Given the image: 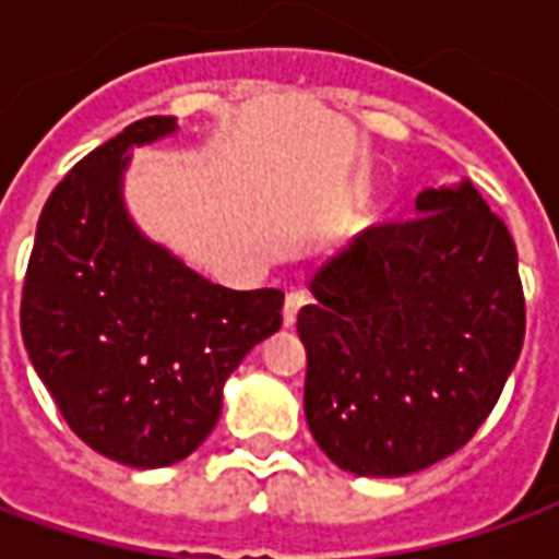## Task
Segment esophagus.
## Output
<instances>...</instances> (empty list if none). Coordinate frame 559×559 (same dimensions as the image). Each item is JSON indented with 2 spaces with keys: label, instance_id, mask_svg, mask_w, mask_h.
Segmentation results:
<instances>
[{
  "label": "esophagus",
  "instance_id": "1",
  "mask_svg": "<svg viewBox=\"0 0 559 559\" xmlns=\"http://www.w3.org/2000/svg\"><path fill=\"white\" fill-rule=\"evenodd\" d=\"M308 302H311V296H308L305 290L287 293V299H284V326H293V323H296V317H299V311H302Z\"/></svg>",
  "mask_w": 559,
  "mask_h": 559
}]
</instances>
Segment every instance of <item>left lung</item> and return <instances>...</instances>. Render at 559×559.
Listing matches in <instances>:
<instances>
[{
    "instance_id": "1",
    "label": "left lung",
    "mask_w": 559,
    "mask_h": 559,
    "mask_svg": "<svg viewBox=\"0 0 559 559\" xmlns=\"http://www.w3.org/2000/svg\"><path fill=\"white\" fill-rule=\"evenodd\" d=\"M305 419L356 476H407L467 443L524 344L518 251L469 182L425 188L311 278Z\"/></svg>"
}]
</instances>
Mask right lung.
Returning <instances> with one entry per match:
<instances>
[{"instance_id":"add662e5","label":"right lung","mask_w":559,"mask_h":559,"mask_svg":"<svg viewBox=\"0 0 559 559\" xmlns=\"http://www.w3.org/2000/svg\"><path fill=\"white\" fill-rule=\"evenodd\" d=\"M148 116L90 152L44 203L20 332L71 431L128 467L176 464L221 416L227 377L281 329V290H227L128 218V148L167 138Z\"/></svg>"}]
</instances>
